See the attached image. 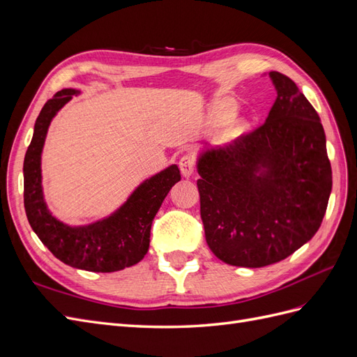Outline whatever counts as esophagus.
Masks as SVG:
<instances>
[{"label":"esophagus","mask_w":357,"mask_h":357,"mask_svg":"<svg viewBox=\"0 0 357 357\" xmlns=\"http://www.w3.org/2000/svg\"><path fill=\"white\" fill-rule=\"evenodd\" d=\"M178 167L181 169V174L185 177H190L193 174V171H195L197 167V159L193 155H185L181 156L180 162H178Z\"/></svg>","instance_id":"34e87169"}]
</instances>
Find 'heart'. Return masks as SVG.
Returning a JSON list of instances; mask_svg holds the SVG:
<instances>
[{"instance_id": "heart-1", "label": "heart", "mask_w": 357, "mask_h": 357, "mask_svg": "<svg viewBox=\"0 0 357 357\" xmlns=\"http://www.w3.org/2000/svg\"><path fill=\"white\" fill-rule=\"evenodd\" d=\"M232 112H234V105L232 104H220V105L215 107V110L213 113V119H214L215 122H222V121H225V119H228L232 114ZM241 126H243V122L234 123L229 128V134L238 132L240 129H241Z\"/></svg>"}]
</instances>
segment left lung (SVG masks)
Masks as SVG:
<instances>
[{"instance_id": "8db88e82", "label": "left lung", "mask_w": 357, "mask_h": 357, "mask_svg": "<svg viewBox=\"0 0 357 357\" xmlns=\"http://www.w3.org/2000/svg\"><path fill=\"white\" fill-rule=\"evenodd\" d=\"M269 77L277 100L266 121L198 160L205 240L235 266L261 268L296 252L319 231L332 190L317 112L287 75Z\"/></svg>"}]
</instances>
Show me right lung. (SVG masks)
Segmentation results:
<instances>
[{
	"instance_id": "right-lung-1",
	"label": "right lung",
	"mask_w": 357,
	"mask_h": 357,
	"mask_svg": "<svg viewBox=\"0 0 357 357\" xmlns=\"http://www.w3.org/2000/svg\"><path fill=\"white\" fill-rule=\"evenodd\" d=\"M74 89H62L43 107L24 160V204L32 231L53 256L73 268L92 273H114L138 264L149 250L150 228L162 201L180 181V169L171 165L139 185L110 218L88 226H68L47 210L41 188V150L47 128Z\"/></svg>"
}]
</instances>
